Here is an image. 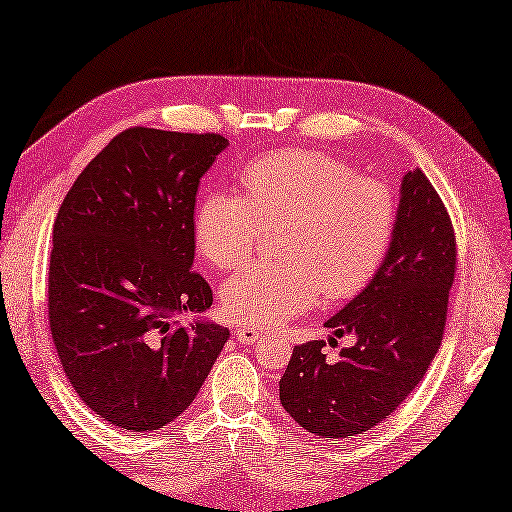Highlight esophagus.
<instances>
[{
  "label": "esophagus",
  "instance_id": "esophagus-1",
  "mask_svg": "<svg viewBox=\"0 0 512 512\" xmlns=\"http://www.w3.org/2000/svg\"><path fill=\"white\" fill-rule=\"evenodd\" d=\"M234 334H237L239 342H243V344H254V342L262 340V334L254 327H239L237 331H234Z\"/></svg>",
  "mask_w": 512,
  "mask_h": 512
}]
</instances>
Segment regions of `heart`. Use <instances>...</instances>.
<instances>
[{
  "instance_id": "1",
  "label": "heart",
  "mask_w": 512,
  "mask_h": 512,
  "mask_svg": "<svg viewBox=\"0 0 512 512\" xmlns=\"http://www.w3.org/2000/svg\"><path fill=\"white\" fill-rule=\"evenodd\" d=\"M245 198L206 196L193 219L198 252L217 269L252 258L265 230H280L278 262L234 273L222 288L232 321L280 325L323 295L344 301L377 278L398 228L390 185L316 150H278L241 170Z\"/></svg>"
}]
</instances>
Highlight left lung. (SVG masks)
<instances>
[{"instance_id": "8db88e82", "label": "left lung", "mask_w": 512, "mask_h": 512, "mask_svg": "<svg viewBox=\"0 0 512 512\" xmlns=\"http://www.w3.org/2000/svg\"><path fill=\"white\" fill-rule=\"evenodd\" d=\"M400 191L396 237L377 278L325 323L336 338L355 334L357 342L336 362L323 340L299 344L280 379L282 407L319 437H353L388 418L418 388L444 338L457 271L452 219L422 170L407 172Z\"/></svg>"}]
</instances>
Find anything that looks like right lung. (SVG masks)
<instances>
[{
    "instance_id": "1",
    "label": "right lung",
    "mask_w": 512,
    "mask_h": 512,
    "mask_svg": "<svg viewBox=\"0 0 512 512\" xmlns=\"http://www.w3.org/2000/svg\"><path fill=\"white\" fill-rule=\"evenodd\" d=\"M219 133L131 127L68 189L53 222L49 327L79 398L109 424L148 433L191 405L230 336L174 316L211 308L191 269L200 178Z\"/></svg>"
}]
</instances>
